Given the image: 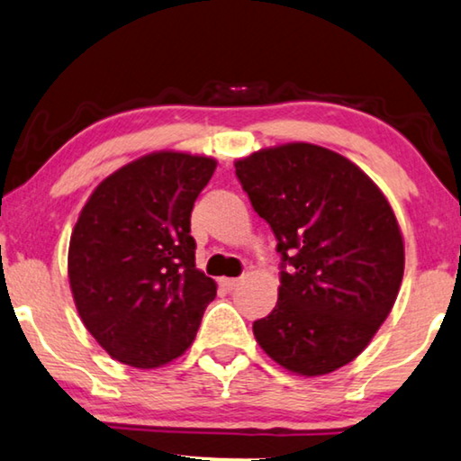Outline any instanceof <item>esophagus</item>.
<instances>
[{
	"instance_id": "esophagus-1",
	"label": "esophagus",
	"mask_w": 461,
	"mask_h": 461,
	"mask_svg": "<svg viewBox=\"0 0 461 461\" xmlns=\"http://www.w3.org/2000/svg\"><path fill=\"white\" fill-rule=\"evenodd\" d=\"M220 285H222L224 289L232 291V289H237L239 285H241V280H239V278H222V280H220Z\"/></svg>"
}]
</instances>
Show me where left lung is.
Wrapping results in <instances>:
<instances>
[{
    "label": "left lung",
    "mask_w": 461,
    "mask_h": 461,
    "mask_svg": "<svg viewBox=\"0 0 461 461\" xmlns=\"http://www.w3.org/2000/svg\"><path fill=\"white\" fill-rule=\"evenodd\" d=\"M283 258L276 308L253 322L285 370L322 376L362 353L395 303L405 249L395 212L341 153L285 143L235 162Z\"/></svg>",
    "instance_id": "left-lung-1"
}]
</instances>
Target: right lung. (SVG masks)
I'll list each match as a JSON object with an SVG mask.
<instances>
[{"mask_svg":"<svg viewBox=\"0 0 461 461\" xmlns=\"http://www.w3.org/2000/svg\"><path fill=\"white\" fill-rule=\"evenodd\" d=\"M216 159L153 151L112 172L86 199L68 247V280L93 339L132 368L181 357L216 297L195 268L191 210Z\"/></svg>","mask_w":461,"mask_h":461,"instance_id":"obj_1","label":"right lung"}]
</instances>
